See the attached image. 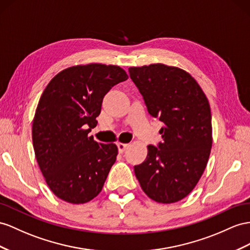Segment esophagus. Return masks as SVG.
<instances>
[{
  "instance_id": "1",
  "label": "esophagus",
  "mask_w": 250,
  "mask_h": 250,
  "mask_svg": "<svg viewBox=\"0 0 250 250\" xmlns=\"http://www.w3.org/2000/svg\"><path fill=\"white\" fill-rule=\"evenodd\" d=\"M127 146H129V145L123 144V143H117V146H118V151H119V153H124V152L126 150Z\"/></svg>"
}]
</instances>
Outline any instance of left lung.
I'll use <instances>...</instances> for the list:
<instances>
[{"instance_id":"8db88e82","label":"left lung","mask_w":250,"mask_h":250,"mask_svg":"<svg viewBox=\"0 0 250 250\" xmlns=\"http://www.w3.org/2000/svg\"><path fill=\"white\" fill-rule=\"evenodd\" d=\"M148 112L161 120L163 142L149 145L146 161L134 166L145 193L171 204L194 189L206 168L212 146L210 105L190 74L165 64L130 67Z\"/></svg>"}]
</instances>
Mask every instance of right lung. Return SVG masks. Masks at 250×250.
<instances>
[{
    "label": "right lung",
    "instance_id": "1",
    "mask_svg": "<svg viewBox=\"0 0 250 250\" xmlns=\"http://www.w3.org/2000/svg\"><path fill=\"white\" fill-rule=\"evenodd\" d=\"M126 79L119 66L92 63L63 69L44 89L33 123L34 150L49 189L61 200L84 204L102 190L118 149L88 133L97 125L105 94Z\"/></svg>",
    "mask_w": 250,
    "mask_h": 250
}]
</instances>
